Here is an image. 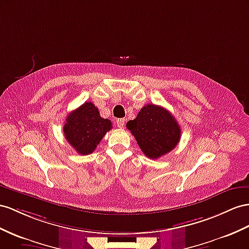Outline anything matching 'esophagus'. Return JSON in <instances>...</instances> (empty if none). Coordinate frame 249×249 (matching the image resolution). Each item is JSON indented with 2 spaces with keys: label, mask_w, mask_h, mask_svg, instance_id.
<instances>
[{
  "label": "esophagus",
  "mask_w": 249,
  "mask_h": 249,
  "mask_svg": "<svg viewBox=\"0 0 249 249\" xmlns=\"http://www.w3.org/2000/svg\"><path fill=\"white\" fill-rule=\"evenodd\" d=\"M116 123H117V125H118L119 128H123V127H124V124H125V120H124V119H118Z\"/></svg>",
  "instance_id": "1"
}]
</instances>
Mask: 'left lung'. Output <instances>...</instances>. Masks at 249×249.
Returning <instances> with one entry per match:
<instances>
[{
	"label": "left lung",
	"instance_id": "8db88e82",
	"mask_svg": "<svg viewBox=\"0 0 249 249\" xmlns=\"http://www.w3.org/2000/svg\"><path fill=\"white\" fill-rule=\"evenodd\" d=\"M126 127L144 155L152 160L173 150L181 138V128L173 114L155 104L145 105Z\"/></svg>",
	"mask_w": 249,
	"mask_h": 249
}]
</instances>
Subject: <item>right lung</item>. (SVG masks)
<instances>
[{
	"label": "right lung",
	"instance_id": "right-lung-1",
	"mask_svg": "<svg viewBox=\"0 0 249 249\" xmlns=\"http://www.w3.org/2000/svg\"><path fill=\"white\" fill-rule=\"evenodd\" d=\"M112 128L110 120L100 116L91 102H85L70 112L63 127L67 142L80 155H89L97 148L107 131Z\"/></svg>",
	"mask_w": 249,
	"mask_h": 249
}]
</instances>
